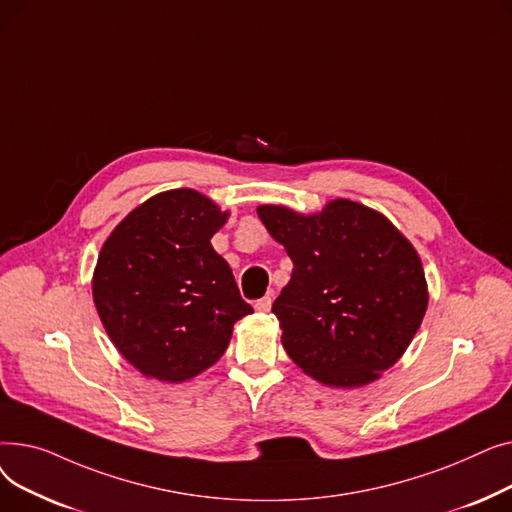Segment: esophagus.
<instances>
[{
  "mask_svg": "<svg viewBox=\"0 0 512 512\" xmlns=\"http://www.w3.org/2000/svg\"><path fill=\"white\" fill-rule=\"evenodd\" d=\"M270 309H272V297H263V299L255 301V311H259V313H267Z\"/></svg>",
  "mask_w": 512,
  "mask_h": 512,
  "instance_id": "obj_1",
  "label": "esophagus"
}]
</instances>
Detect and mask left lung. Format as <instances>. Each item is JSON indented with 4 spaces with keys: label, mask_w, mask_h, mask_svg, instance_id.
Here are the masks:
<instances>
[{
    "label": "left lung",
    "mask_w": 512,
    "mask_h": 512,
    "mask_svg": "<svg viewBox=\"0 0 512 512\" xmlns=\"http://www.w3.org/2000/svg\"><path fill=\"white\" fill-rule=\"evenodd\" d=\"M292 259L274 301L288 357L311 378L357 388L407 351L427 309L421 259L382 213L336 199L315 215L257 209Z\"/></svg>",
    "instance_id": "left-lung-1"
}]
</instances>
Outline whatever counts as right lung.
Returning a JSON list of instances; mask_svg holds the SVG:
<instances>
[{"mask_svg": "<svg viewBox=\"0 0 512 512\" xmlns=\"http://www.w3.org/2000/svg\"><path fill=\"white\" fill-rule=\"evenodd\" d=\"M228 218L191 188L151 197L105 240L93 299L122 357L147 378L184 382L218 361L253 313L211 236Z\"/></svg>", "mask_w": 512, "mask_h": 512, "instance_id": "add662e5", "label": "right lung"}]
</instances>
